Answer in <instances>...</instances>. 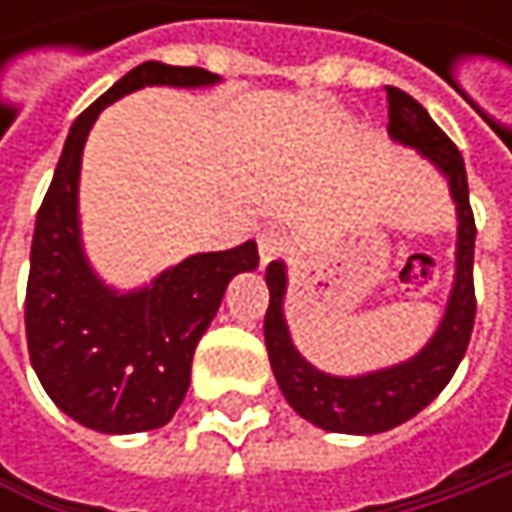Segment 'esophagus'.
<instances>
[{
  "label": "esophagus",
  "mask_w": 512,
  "mask_h": 512,
  "mask_svg": "<svg viewBox=\"0 0 512 512\" xmlns=\"http://www.w3.org/2000/svg\"><path fill=\"white\" fill-rule=\"evenodd\" d=\"M256 247H259V259H262V265H267V262H273V259L285 256L290 242H287L285 233H279V230L267 227V230H262V233L256 236Z\"/></svg>",
  "instance_id": "esophagus-1"
}]
</instances>
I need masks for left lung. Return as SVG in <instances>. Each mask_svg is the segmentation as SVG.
<instances>
[{
  "mask_svg": "<svg viewBox=\"0 0 512 512\" xmlns=\"http://www.w3.org/2000/svg\"><path fill=\"white\" fill-rule=\"evenodd\" d=\"M390 136L404 145L419 148L450 182V193L459 210V253H456V285L442 327L410 362L367 373L359 379H336L319 373L296 353L287 336L282 316L285 296V265H267L270 305L265 313V342L270 367L290 407L322 430L333 433H382L396 424L413 419L433 402L453 379L456 367L467 353L473 322H476V287H473V247H476V219L467 193V170L459 148L447 139L430 113L399 88H387Z\"/></svg>",
  "mask_w": 512,
  "mask_h": 512,
  "instance_id": "obj_1",
  "label": "left lung"
}]
</instances>
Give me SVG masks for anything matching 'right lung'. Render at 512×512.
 <instances>
[{
	"label": "right lung",
	"mask_w": 512,
	"mask_h": 512,
	"mask_svg": "<svg viewBox=\"0 0 512 512\" xmlns=\"http://www.w3.org/2000/svg\"><path fill=\"white\" fill-rule=\"evenodd\" d=\"M205 68L142 62L79 113L36 213L25 293L30 364L53 404L99 433H142L173 419L190 384V362L216 316L227 282L259 265L256 242L199 253L165 270L153 287L116 296L82 256L76 187L90 125L113 99L145 85L199 88Z\"/></svg>",
	"instance_id": "add662e5"
}]
</instances>
